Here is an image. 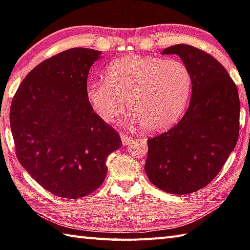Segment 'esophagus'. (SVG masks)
<instances>
[{"instance_id":"esophagus-1","label":"esophagus","mask_w":250,"mask_h":250,"mask_svg":"<svg viewBox=\"0 0 250 250\" xmlns=\"http://www.w3.org/2000/svg\"><path fill=\"white\" fill-rule=\"evenodd\" d=\"M121 140H122V144L126 145V144H129L131 141H132V138L129 137V135L125 134V133H121Z\"/></svg>"}]
</instances>
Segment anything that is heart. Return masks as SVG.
I'll return each mask as SVG.
<instances>
[{
    "label": "heart",
    "mask_w": 250,
    "mask_h": 250,
    "mask_svg": "<svg viewBox=\"0 0 250 250\" xmlns=\"http://www.w3.org/2000/svg\"><path fill=\"white\" fill-rule=\"evenodd\" d=\"M192 89V74L179 60L131 54L113 60L105 82L86 87V97L105 122H112L128 108L131 121L149 131L169 128L183 115Z\"/></svg>",
    "instance_id": "b5f03b06"
}]
</instances>
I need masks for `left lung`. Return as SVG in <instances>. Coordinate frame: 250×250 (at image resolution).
Returning <instances> with one entry per match:
<instances>
[{
	"label": "left lung",
	"instance_id": "left-lung-1",
	"mask_svg": "<svg viewBox=\"0 0 250 250\" xmlns=\"http://www.w3.org/2000/svg\"><path fill=\"white\" fill-rule=\"evenodd\" d=\"M162 53L177 54L189 67L192 93L178 124L147 140L144 169L163 191L187 194L215 178L237 143L238 90L225 67L200 49L181 43Z\"/></svg>",
	"mask_w": 250,
	"mask_h": 250
}]
</instances>
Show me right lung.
Returning a JSON list of instances; mask_svg holds the SVG:
<instances>
[{"label":"right lung","mask_w":250,"mask_h":250,"mask_svg":"<svg viewBox=\"0 0 250 250\" xmlns=\"http://www.w3.org/2000/svg\"><path fill=\"white\" fill-rule=\"evenodd\" d=\"M99 58L101 51L87 48L58 53L26 75L12 101L17 160L58 197L79 199L101 187L107 157L122 144L86 97L88 72Z\"/></svg>","instance_id":"1"}]
</instances>
